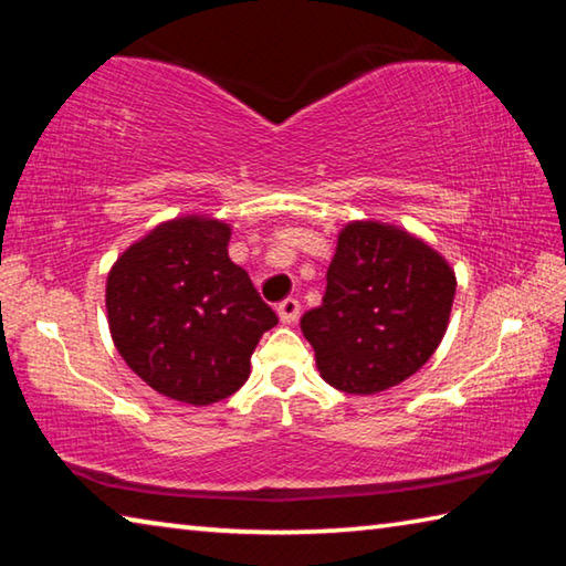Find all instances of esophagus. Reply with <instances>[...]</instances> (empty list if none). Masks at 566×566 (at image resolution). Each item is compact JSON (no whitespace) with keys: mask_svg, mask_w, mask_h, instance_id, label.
I'll return each mask as SVG.
<instances>
[{"mask_svg":"<svg viewBox=\"0 0 566 566\" xmlns=\"http://www.w3.org/2000/svg\"><path fill=\"white\" fill-rule=\"evenodd\" d=\"M276 314H280V319L284 324L296 322V319H300V302L292 300V296H290V300H284V302L276 304Z\"/></svg>","mask_w":566,"mask_h":566,"instance_id":"1","label":"esophagus"}]
</instances>
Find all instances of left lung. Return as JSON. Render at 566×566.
Here are the masks:
<instances>
[{
	"mask_svg": "<svg viewBox=\"0 0 566 566\" xmlns=\"http://www.w3.org/2000/svg\"><path fill=\"white\" fill-rule=\"evenodd\" d=\"M454 292L452 266L421 239L379 222L347 224L324 300L302 317L322 379L347 395L409 379L442 342Z\"/></svg>",
	"mask_w": 566,
	"mask_h": 566,
	"instance_id": "obj_1",
	"label": "left lung"
}]
</instances>
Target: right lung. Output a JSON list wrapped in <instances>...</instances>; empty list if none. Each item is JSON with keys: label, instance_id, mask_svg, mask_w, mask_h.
Instances as JSON below:
<instances>
[{"label": "right lung", "instance_id": "right-lung-1", "mask_svg": "<svg viewBox=\"0 0 566 566\" xmlns=\"http://www.w3.org/2000/svg\"><path fill=\"white\" fill-rule=\"evenodd\" d=\"M232 229L179 217L134 242L107 276L114 347L169 399L205 407L244 385L276 314L227 254Z\"/></svg>", "mask_w": 566, "mask_h": 566}]
</instances>
